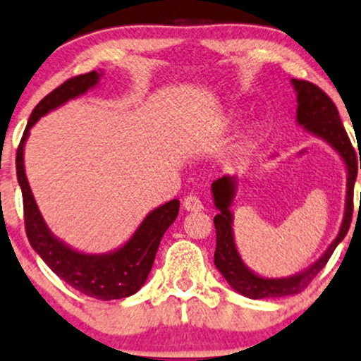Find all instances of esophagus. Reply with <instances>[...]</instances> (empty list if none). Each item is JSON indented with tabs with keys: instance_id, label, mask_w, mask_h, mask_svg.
Returning <instances> with one entry per match:
<instances>
[{
	"instance_id": "esophagus-1",
	"label": "esophagus",
	"mask_w": 361,
	"mask_h": 361,
	"mask_svg": "<svg viewBox=\"0 0 361 361\" xmlns=\"http://www.w3.org/2000/svg\"><path fill=\"white\" fill-rule=\"evenodd\" d=\"M184 209L188 212H199L202 211L204 206L199 197H195V195H188V197L184 199Z\"/></svg>"
}]
</instances>
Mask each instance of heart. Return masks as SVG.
I'll use <instances>...</instances> for the list:
<instances>
[{
	"instance_id": "1",
	"label": "heart",
	"mask_w": 361,
	"mask_h": 361,
	"mask_svg": "<svg viewBox=\"0 0 361 361\" xmlns=\"http://www.w3.org/2000/svg\"><path fill=\"white\" fill-rule=\"evenodd\" d=\"M246 145H247V140H243L241 144H239V147H238V150H243V149H246Z\"/></svg>"
}]
</instances>
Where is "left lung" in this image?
<instances>
[{"label": "left lung", "mask_w": 361, "mask_h": 361, "mask_svg": "<svg viewBox=\"0 0 361 361\" xmlns=\"http://www.w3.org/2000/svg\"><path fill=\"white\" fill-rule=\"evenodd\" d=\"M293 88L296 92L298 109L296 122L311 135L318 137L326 142L335 152H338L346 167V197H345V214L341 221L340 231L336 238L333 239L330 246L313 264L300 271V273L286 276V278H264L256 274L244 264L241 255L234 241V214L231 211L235 190H238V177L222 176L212 182L211 192L214 199V206L217 209V216L214 217L216 226V252L214 264L219 273L224 276L229 286L238 291L239 295L251 298V300H262V298H281L289 295H298L311 283V279L324 268L330 259L333 251L338 244L343 241L348 233L351 212H353V185L358 173V159L355 154L353 145L346 135V130L340 120L338 109L333 104L330 97L322 88L305 80H291ZM361 169V160H360Z\"/></svg>", "instance_id": "obj_1"}]
</instances>
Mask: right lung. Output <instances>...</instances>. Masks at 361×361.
<instances>
[{
  "instance_id": "add662e5",
  "label": "right lung",
  "mask_w": 361,
  "mask_h": 361,
  "mask_svg": "<svg viewBox=\"0 0 361 361\" xmlns=\"http://www.w3.org/2000/svg\"><path fill=\"white\" fill-rule=\"evenodd\" d=\"M102 75L104 72H90L66 80L35 106L16 150V176L23 194L26 235L48 268L83 295L97 300H120L135 295L145 284L160 239L176 221L180 202L172 199L150 211L130 239L120 247L102 255H88L68 246L48 229L25 173V144L31 127L43 115L99 85Z\"/></svg>"
}]
</instances>
